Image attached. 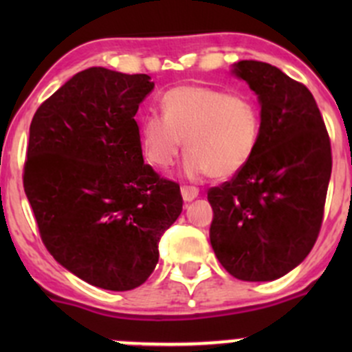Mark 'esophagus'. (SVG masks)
<instances>
[{
	"label": "esophagus",
	"mask_w": 352,
	"mask_h": 352,
	"mask_svg": "<svg viewBox=\"0 0 352 352\" xmlns=\"http://www.w3.org/2000/svg\"><path fill=\"white\" fill-rule=\"evenodd\" d=\"M180 192H182V197L186 202L192 201V199H196L199 196V189L192 186H182L180 187Z\"/></svg>",
	"instance_id": "34e87169"
}]
</instances>
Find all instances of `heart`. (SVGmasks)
<instances>
[{
	"label": "heart",
	"mask_w": 352,
	"mask_h": 352,
	"mask_svg": "<svg viewBox=\"0 0 352 352\" xmlns=\"http://www.w3.org/2000/svg\"><path fill=\"white\" fill-rule=\"evenodd\" d=\"M261 136V113L250 97L204 85H180L162 97V116L140 124V144L148 163L165 170L186 144L190 175L226 179L250 162Z\"/></svg>",
	"instance_id": "b5f03b06"
}]
</instances>
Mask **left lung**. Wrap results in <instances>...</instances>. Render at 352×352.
<instances>
[{"instance_id":"8db88e82","label":"left lung","mask_w":352,"mask_h":352,"mask_svg":"<svg viewBox=\"0 0 352 352\" xmlns=\"http://www.w3.org/2000/svg\"><path fill=\"white\" fill-rule=\"evenodd\" d=\"M236 76L261 102L250 162L208 190L212 250L242 281H274L310 254L324 221L332 151L311 91L276 66L240 61Z\"/></svg>"}]
</instances>
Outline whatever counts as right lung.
<instances>
[{"mask_svg":"<svg viewBox=\"0 0 352 352\" xmlns=\"http://www.w3.org/2000/svg\"><path fill=\"white\" fill-rule=\"evenodd\" d=\"M148 74L90 67L35 112L23 189L42 243L67 271L110 291L141 286L182 212L179 184L144 163L136 116Z\"/></svg>","mask_w":352,"mask_h":352,"instance_id":"right-lung-1","label":"right lung"}]
</instances>
